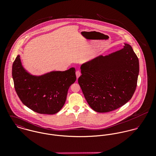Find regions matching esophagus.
Segmentation results:
<instances>
[{
	"label": "esophagus",
	"mask_w": 156,
	"mask_h": 156,
	"mask_svg": "<svg viewBox=\"0 0 156 156\" xmlns=\"http://www.w3.org/2000/svg\"><path fill=\"white\" fill-rule=\"evenodd\" d=\"M76 75L77 79H78V78L80 76V75H81V72H80V71H79V70L76 71Z\"/></svg>",
	"instance_id": "34e87169"
}]
</instances>
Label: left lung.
<instances>
[{
  "mask_svg": "<svg viewBox=\"0 0 156 156\" xmlns=\"http://www.w3.org/2000/svg\"><path fill=\"white\" fill-rule=\"evenodd\" d=\"M78 83L89 106L105 113L119 108L133 95L139 71V59L131 45L83 64Z\"/></svg>",
  "mask_w": 156,
  "mask_h": 156,
  "instance_id": "left-lung-1",
  "label": "left lung"
}]
</instances>
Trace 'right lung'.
Returning <instances> with one entry per match:
<instances>
[{
    "label": "right lung",
    "instance_id": "1",
    "mask_svg": "<svg viewBox=\"0 0 156 156\" xmlns=\"http://www.w3.org/2000/svg\"><path fill=\"white\" fill-rule=\"evenodd\" d=\"M16 91L23 103L41 114H55L65 104L68 90L76 80V70L53 71L40 77L29 74L23 68L18 55L12 64Z\"/></svg>",
    "mask_w": 156,
    "mask_h": 156
}]
</instances>
